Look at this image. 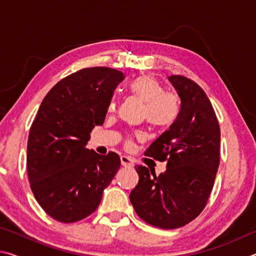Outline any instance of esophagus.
Instances as JSON below:
<instances>
[{
    "instance_id": "34e87169",
    "label": "esophagus",
    "mask_w": 256,
    "mask_h": 256,
    "mask_svg": "<svg viewBox=\"0 0 256 256\" xmlns=\"http://www.w3.org/2000/svg\"><path fill=\"white\" fill-rule=\"evenodd\" d=\"M120 164H122V166L126 167V168H132L133 167L132 159L128 157V156H122V157H120Z\"/></svg>"
}]
</instances>
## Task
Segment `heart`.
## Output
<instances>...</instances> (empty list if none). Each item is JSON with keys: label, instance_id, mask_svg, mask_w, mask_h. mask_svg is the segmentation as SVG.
<instances>
[{"label": "heart", "instance_id": "1", "mask_svg": "<svg viewBox=\"0 0 256 256\" xmlns=\"http://www.w3.org/2000/svg\"><path fill=\"white\" fill-rule=\"evenodd\" d=\"M128 90L133 97L144 102L142 118L156 128H166L172 126L180 118V98L174 92H164V86L157 78L149 74L138 76L130 82ZM116 102L112 100L108 110H115ZM126 146H132L128 138Z\"/></svg>", "mask_w": 256, "mask_h": 256}]
</instances>
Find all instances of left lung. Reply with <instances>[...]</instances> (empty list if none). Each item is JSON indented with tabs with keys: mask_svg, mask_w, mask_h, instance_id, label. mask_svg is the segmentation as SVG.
Returning <instances> with one entry per match:
<instances>
[{
	"mask_svg": "<svg viewBox=\"0 0 256 256\" xmlns=\"http://www.w3.org/2000/svg\"><path fill=\"white\" fill-rule=\"evenodd\" d=\"M170 81L180 98V118L144 152L167 162L166 172L156 176L151 168L136 166L138 183L130 194L136 214L162 229L183 227L201 214L220 162V128L209 98L183 76Z\"/></svg>",
	"mask_w": 256,
	"mask_h": 256,
	"instance_id": "obj_1",
	"label": "left lung"
}]
</instances>
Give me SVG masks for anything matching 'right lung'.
I'll return each mask as SVG.
<instances>
[{"label":"right lung","instance_id":"add662e5","mask_svg":"<svg viewBox=\"0 0 256 256\" xmlns=\"http://www.w3.org/2000/svg\"><path fill=\"white\" fill-rule=\"evenodd\" d=\"M123 79L110 68H82L58 81L40 104L28 136V178L40 206L60 222L94 212L120 166L118 154H98L86 144Z\"/></svg>","mask_w":256,"mask_h":256}]
</instances>
